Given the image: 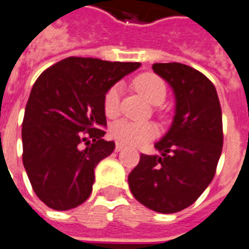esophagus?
Instances as JSON below:
<instances>
[{
    "label": "esophagus",
    "mask_w": 249,
    "mask_h": 249,
    "mask_svg": "<svg viewBox=\"0 0 249 249\" xmlns=\"http://www.w3.org/2000/svg\"><path fill=\"white\" fill-rule=\"evenodd\" d=\"M124 149V144H122V143H116L115 144V150L116 151H121V150Z\"/></svg>",
    "instance_id": "esophagus-1"
}]
</instances>
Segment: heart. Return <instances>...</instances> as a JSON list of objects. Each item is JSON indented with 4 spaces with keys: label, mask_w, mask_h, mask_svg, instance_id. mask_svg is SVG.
<instances>
[{
    "label": "heart",
    "mask_w": 249,
    "mask_h": 249,
    "mask_svg": "<svg viewBox=\"0 0 249 249\" xmlns=\"http://www.w3.org/2000/svg\"><path fill=\"white\" fill-rule=\"evenodd\" d=\"M134 86L153 105H161L166 98V84L154 73H142L135 77ZM122 88L119 84L111 86L105 93L103 107L107 115L114 116L119 111ZM111 135L122 143L142 144L157 135V127L151 123H138L127 119L116 121L110 128Z\"/></svg>",
    "instance_id": "heart-1"
}]
</instances>
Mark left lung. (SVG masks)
Listing matches in <instances>:
<instances>
[{
	"label": "left lung",
	"instance_id": "1",
	"mask_svg": "<svg viewBox=\"0 0 249 249\" xmlns=\"http://www.w3.org/2000/svg\"><path fill=\"white\" fill-rule=\"evenodd\" d=\"M153 70L176 95V115L157 142L161 156L141 154L128 186L142 205L176 213L192 205L212 182L223 150V116L217 91L208 77L181 63H156Z\"/></svg>",
	"mask_w": 249,
	"mask_h": 249
}]
</instances>
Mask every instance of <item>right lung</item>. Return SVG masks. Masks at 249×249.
<instances>
[{"mask_svg":"<svg viewBox=\"0 0 249 249\" xmlns=\"http://www.w3.org/2000/svg\"><path fill=\"white\" fill-rule=\"evenodd\" d=\"M139 65L71 56L37 77L22 121V163L47 206L68 211L89 197L95 167L115 149L103 139L105 93Z\"/></svg>","mask_w":249,"mask_h":249,"instance_id":"right-lung-1","label":"right lung"}]
</instances>
